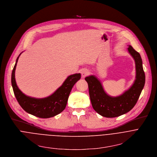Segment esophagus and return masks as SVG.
<instances>
[{
	"mask_svg": "<svg viewBox=\"0 0 157 157\" xmlns=\"http://www.w3.org/2000/svg\"><path fill=\"white\" fill-rule=\"evenodd\" d=\"M89 74V71H88L87 69H83L81 72V75L83 78L86 77Z\"/></svg>",
	"mask_w": 157,
	"mask_h": 157,
	"instance_id": "obj_1",
	"label": "esophagus"
}]
</instances>
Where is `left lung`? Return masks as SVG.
<instances>
[{"label":"left lung","mask_w":157,"mask_h":157,"mask_svg":"<svg viewBox=\"0 0 157 157\" xmlns=\"http://www.w3.org/2000/svg\"><path fill=\"white\" fill-rule=\"evenodd\" d=\"M128 46V52L135 61L136 75L132 86L123 94L116 97L110 96L106 93L101 82L96 76L91 75L85 78L89 85L93 109L103 117L113 118L130 111L135 105L144 87L145 75L141 56L131 45Z\"/></svg>","instance_id":"left-lung-1"}]
</instances>
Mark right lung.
Returning <instances> with one entry per match:
<instances>
[{"label": "right lung", "instance_id": "add662e5", "mask_svg": "<svg viewBox=\"0 0 157 157\" xmlns=\"http://www.w3.org/2000/svg\"><path fill=\"white\" fill-rule=\"evenodd\" d=\"M22 53L17 58L11 77L13 93L19 105L28 113L42 118L53 117L59 114L65 109L70 93L75 83L80 79L81 74L69 75L60 87L47 97L39 98L27 96L19 89L15 78L17 63Z\"/></svg>", "mask_w": 157, "mask_h": 157}]
</instances>
